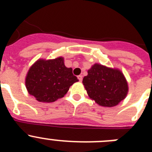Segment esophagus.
I'll return each instance as SVG.
<instances>
[{
  "label": "esophagus",
  "instance_id": "34e87169",
  "mask_svg": "<svg viewBox=\"0 0 152 152\" xmlns=\"http://www.w3.org/2000/svg\"><path fill=\"white\" fill-rule=\"evenodd\" d=\"M77 78H78V80H80V81H82V80H83L82 75H78V76H77Z\"/></svg>",
  "mask_w": 152,
  "mask_h": 152
}]
</instances>
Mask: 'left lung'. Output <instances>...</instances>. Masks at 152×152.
I'll return each instance as SVG.
<instances>
[{
	"mask_svg": "<svg viewBox=\"0 0 152 152\" xmlns=\"http://www.w3.org/2000/svg\"><path fill=\"white\" fill-rule=\"evenodd\" d=\"M88 73L83 84L90 97L99 105L112 107L125 99L128 84L120 71L95 64Z\"/></svg>",
	"mask_w": 152,
	"mask_h": 152,
	"instance_id": "1",
	"label": "left lung"
}]
</instances>
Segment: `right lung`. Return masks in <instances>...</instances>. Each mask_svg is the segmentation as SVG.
Listing matches in <instances>:
<instances>
[{"label": "right lung", "instance_id": "1", "mask_svg": "<svg viewBox=\"0 0 152 152\" xmlns=\"http://www.w3.org/2000/svg\"><path fill=\"white\" fill-rule=\"evenodd\" d=\"M78 79L66 68L63 58L36 61L29 68L26 77V87L29 94L39 102L56 101L64 96L70 86Z\"/></svg>", "mask_w": 152, "mask_h": 152}]
</instances>
